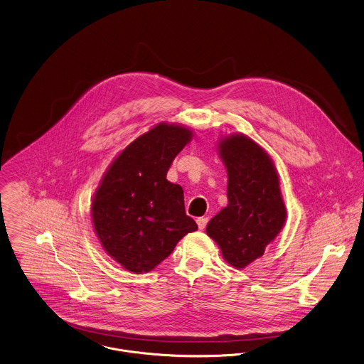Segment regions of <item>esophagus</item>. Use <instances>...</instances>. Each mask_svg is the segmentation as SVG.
<instances>
[{
    "instance_id": "obj_1",
    "label": "esophagus",
    "mask_w": 364,
    "mask_h": 364,
    "mask_svg": "<svg viewBox=\"0 0 364 364\" xmlns=\"http://www.w3.org/2000/svg\"><path fill=\"white\" fill-rule=\"evenodd\" d=\"M207 222H208V218H205V217H201V218L197 219V225H198V228H200L201 230L207 226Z\"/></svg>"
}]
</instances>
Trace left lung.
Masks as SVG:
<instances>
[{
    "mask_svg": "<svg viewBox=\"0 0 364 364\" xmlns=\"http://www.w3.org/2000/svg\"><path fill=\"white\" fill-rule=\"evenodd\" d=\"M217 147L228 173V204L208 222L207 235L226 263L245 269L286 225L280 177L270 154L243 134L222 136Z\"/></svg>",
    "mask_w": 364,
    "mask_h": 364,
    "instance_id": "left-lung-1",
    "label": "left lung"
}]
</instances>
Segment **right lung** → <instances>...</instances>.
<instances>
[{
	"instance_id": "right-lung-1",
	"label": "right lung",
	"mask_w": 364,
	"mask_h": 364,
	"mask_svg": "<svg viewBox=\"0 0 364 364\" xmlns=\"http://www.w3.org/2000/svg\"><path fill=\"white\" fill-rule=\"evenodd\" d=\"M191 139L188 127L153 125L112 160L94 193L95 235L108 256L128 272L153 270L181 237L198 229L186 214L181 186L166 178L171 161Z\"/></svg>"
}]
</instances>
